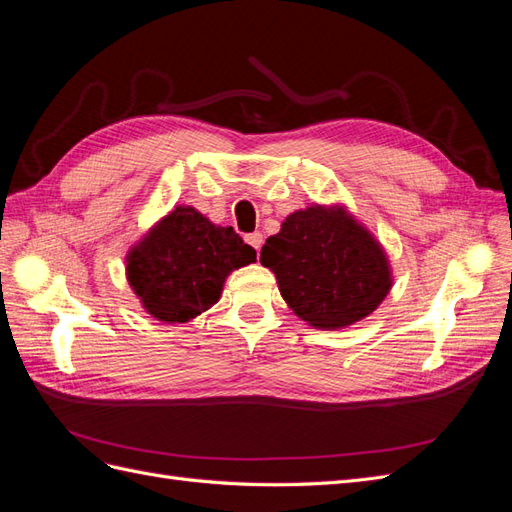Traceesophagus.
Returning a JSON list of instances; mask_svg holds the SVG:
<instances>
[{"label":"esophagus","instance_id":"1","mask_svg":"<svg viewBox=\"0 0 512 512\" xmlns=\"http://www.w3.org/2000/svg\"><path fill=\"white\" fill-rule=\"evenodd\" d=\"M245 241L250 243V245L254 247V250L258 252V250H260V245H262V232H250V235L245 237Z\"/></svg>","mask_w":512,"mask_h":512}]
</instances>
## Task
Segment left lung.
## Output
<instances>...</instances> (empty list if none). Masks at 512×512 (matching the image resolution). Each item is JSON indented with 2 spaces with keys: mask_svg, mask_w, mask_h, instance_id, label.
Instances as JSON below:
<instances>
[{
  "mask_svg": "<svg viewBox=\"0 0 512 512\" xmlns=\"http://www.w3.org/2000/svg\"><path fill=\"white\" fill-rule=\"evenodd\" d=\"M292 312L318 329L369 316L391 290L382 247L344 211L309 207L286 218L260 250Z\"/></svg>",
  "mask_w": 512,
  "mask_h": 512,
  "instance_id": "8db88e82",
  "label": "left lung"
}]
</instances>
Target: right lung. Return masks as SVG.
I'll use <instances>...</instances> for the list:
<instances>
[{
	"label": "right lung",
	"instance_id": "obj_1",
	"mask_svg": "<svg viewBox=\"0 0 512 512\" xmlns=\"http://www.w3.org/2000/svg\"><path fill=\"white\" fill-rule=\"evenodd\" d=\"M256 262L232 226H213L192 207H177L128 256L130 286L162 322H185L218 303L226 275Z\"/></svg>",
	"mask_w": 512,
	"mask_h": 512
}]
</instances>
